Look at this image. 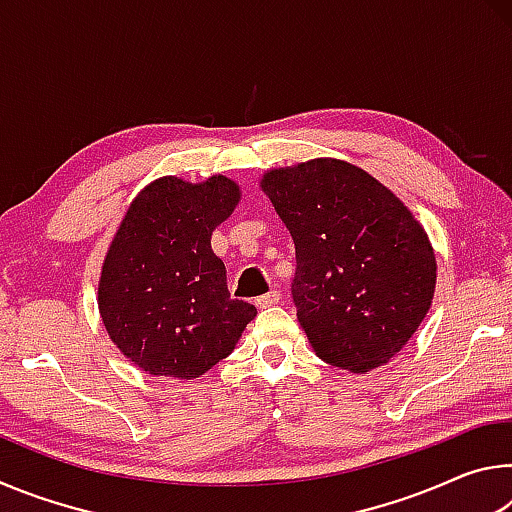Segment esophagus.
<instances>
[{"instance_id":"esophagus-1","label":"esophagus","mask_w":512,"mask_h":512,"mask_svg":"<svg viewBox=\"0 0 512 512\" xmlns=\"http://www.w3.org/2000/svg\"><path fill=\"white\" fill-rule=\"evenodd\" d=\"M277 302H280V291L273 289V291L264 293V296H259V298L255 300V305H257V309H266V307L277 305Z\"/></svg>"}]
</instances>
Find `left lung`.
I'll return each mask as SVG.
<instances>
[{
  "label": "left lung",
  "instance_id": "obj_1",
  "mask_svg": "<svg viewBox=\"0 0 512 512\" xmlns=\"http://www.w3.org/2000/svg\"><path fill=\"white\" fill-rule=\"evenodd\" d=\"M259 187L296 244L293 302L314 352L361 375L391 361L436 291V255L420 221L345 160L271 169Z\"/></svg>",
  "mask_w": 512,
  "mask_h": 512
}]
</instances>
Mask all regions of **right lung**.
Returning <instances> with one entry per match:
<instances>
[{"label": "right lung", "mask_w": 512, "mask_h": 512, "mask_svg": "<svg viewBox=\"0 0 512 512\" xmlns=\"http://www.w3.org/2000/svg\"><path fill=\"white\" fill-rule=\"evenodd\" d=\"M235 180L162 176L133 198L103 259L99 314L110 341L153 377L196 379L235 350L257 309L232 300L212 232L235 212Z\"/></svg>", "instance_id": "right-lung-1"}]
</instances>
